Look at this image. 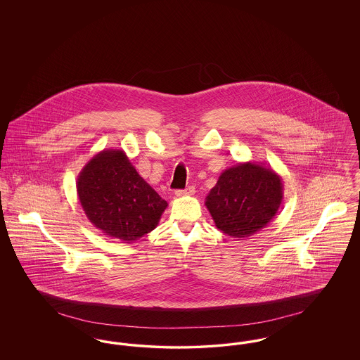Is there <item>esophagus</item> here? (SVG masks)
<instances>
[{"label": "esophagus", "mask_w": 360, "mask_h": 360, "mask_svg": "<svg viewBox=\"0 0 360 360\" xmlns=\"http://www.w3.org/2000/svg\"><path fill=\"white\" fill-rule=\"evenodd\" d=\"M195 191L194 186H188L185 190H175V197H184V195H193Z\"/></svg>", "instance_id": "esophagus-1"}]
</instances>
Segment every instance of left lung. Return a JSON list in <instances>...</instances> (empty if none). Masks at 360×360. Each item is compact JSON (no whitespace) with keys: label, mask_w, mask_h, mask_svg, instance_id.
Returning <instances> with one entry per match:
<instances>
[{"label":"left lung","mask_w":360,"mask_h":360,"mask_svg":"<svg viewBox=\"0 0 360 360\" xmlns=\"http://www.w3.org/2000/svg\"><path fill=\"white\" fill-rule=\"evenodd\" d=\"M282 200V178L270 166L241 162L221 172L205 206L223 233L240 240L267 226Z\"/></svg>","instance_id":"1"}]
</instances>
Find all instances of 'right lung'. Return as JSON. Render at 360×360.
<instances>
[{
    "label": "right lung",
    "mask_w": 360,
    "mask_h": 360,
    "mask_svg": "<svg viewBox=\"0 0 360 360\" xmlns=\"http://www.w3.org/2000/svg\"><path fill=\"white\" fill-rule=\"evenodd\" d=\"M86 217L112 239L132 243L154 231L167 202L136 172L122 150L105 148L78 174Z\"/></svg>",
    "instance_id": "obj_1"
}]
</instances>
